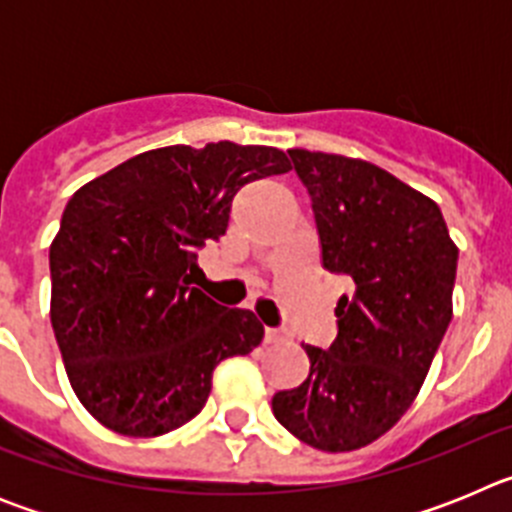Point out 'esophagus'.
I'll use <instances>...</instances> for the list:
<instances>
[{"label":"esophagus","mask_w":512,"mask_h":512,"mask_svg":"<svg viewBox=\"0 0 512 512\" xmlns=\"http://www.w3.org/2000/svg\"><path fill=\"white\" fill-rule=\"evenodd\" d=\"M264 341L266 343H284V341H289V330H284V328H266L264 330Z\"/></svg>","instance_id":"34e87169"}]
</instances>
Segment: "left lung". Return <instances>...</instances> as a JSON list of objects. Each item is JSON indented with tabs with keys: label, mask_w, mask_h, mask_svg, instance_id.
Wrapping results in <instances>:
<instances>
[{
	"label": "left lung",
	"mask_w": 512,
	"mask_h": 512,
	"mask_svg": "<svg viewBox=\"0 0 512 512\" xmlns=\"http://www.w3.org/2000/svg\"><path fill=\"white\" fill-rule=\"evenodd\" d=\"M312 202L320 259L356 284L338 300L328 351L305 346L310 374L271 410L320 451L377 441L413 405L451 323L459 248L433 200L361 158L289 151Z\"/></svg>",
	"instance_id": "left-lung-1"
}]
</instances>
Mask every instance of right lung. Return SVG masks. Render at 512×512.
Wrapping results in <instances>:
<instances>
[{
	"label": "right lung",
	"instance_id": "add662e5",
	"mask_svg": "<svg viewBox=\"0 0 512 512\" xmlns=\"http://www.w3.org/2000/svg\"><path fill=\"white\" fill-rule=\"evenodd\" d=\"M292 169L284 151L166 146L84 184L51 243V323L81 405L110 431L153 438L205 408L212 372L264 338L251 310L192 287L248 182Z\"/></svg>",
	"mask_w": 512,
	"mask_h": 512
}]
</instances>
